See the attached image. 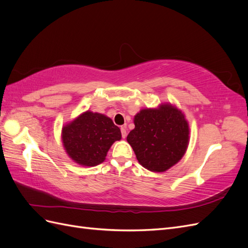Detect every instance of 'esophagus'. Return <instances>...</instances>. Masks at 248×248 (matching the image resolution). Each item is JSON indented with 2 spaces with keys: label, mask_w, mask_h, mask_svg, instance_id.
<instances>
[{
  "label": "esophagus",
  "mask_w": 248,
  "mask_h": 248,
  "mask_svg": "<svg viewBox=\"0 0 248 248\" xmlns=\"http://www.w3.org/2000/svg\"><path fill=\"white\" fill-rule=\"evenodd\" d=\"M121 133H122V139H125L127 136V132H126V126H122L121 127Z\"/></svg>",
  "instance_id": "esophagus-1"
}]
</instances>
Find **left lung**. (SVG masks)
<instances>
[{
    "label": "left lung",
    "mask_w": 248,
    "mask_h": 248,
    "mask_svg": "<svg viewBox=\"0 0 248 248\" xmlns=\"http://www.w3.org/2000/svg\"><path fill=\"white\" fill-rule=\"evenodd\" d=\"M134 126L127 141L145 169L166 171L184 156L189 126L182 111L171 104L141 109L134 116Z\"/></svg>",
    "instance_id": "obj_1"
}]
</instances>
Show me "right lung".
Segmentation results:
<instances>
[{
    "label": "right lung",
    "instance_id": "add662e5",
    "mask_svg": "<svg viewBox=\"0 0 248 248\" xmlns=\"http://www.w3.org/2000/svg\"><path fill=\"white\" fill-rule=\"evenodd\" d=\"M121 130L111 119L87 110L62 128L63 146L80 166L95 167L104 161L110 146L121 140Z\"/></svg>",
    "mask_w": 248,
    "mask_h": 248
}]
</instances>
